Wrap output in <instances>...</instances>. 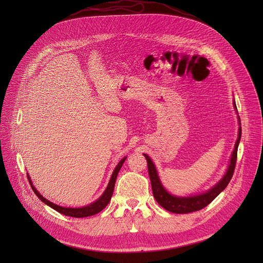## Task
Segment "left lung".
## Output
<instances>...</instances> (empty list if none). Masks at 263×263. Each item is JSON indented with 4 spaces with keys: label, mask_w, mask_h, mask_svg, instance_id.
I'll return each mask as SVG.
<instances>
[{
    "label": "left lung",
    "mask_w": 263,
    "mask_h": 263,
    "mask_svg": "<svg viewBox=\"0 0 263 263\" xmlns=\"http://www.w3.org/2000/svg\"><path fill=\"white\" fill-rule=\"evenodd\" d=\"M233 107H234V109H236V112L238 114L237 105L234 101H233ZM238 121H239L238 139H237L236 145H234V149L231 154V158L229 160V165L227 167V171L217 183H215L208 191L201 193V194L192 195V196H176V195L171 194V193L163 186L154 162L151 161V159L147 155L144 154V156L147 160V164H148V174H149V178L151 181V187H153L154 197L156 198L157 202L161 206H163L165 210H167L173 213H178V214L190 213V212L201 210L204 208V206L208 205L219 194V193H222L226 189V186L228 185V183L230 182L231 178H232L234 167H236L238 147H239V143L241 140L242 130H241V120H240L239 116H238Z\"/></svg>",
    "instance_id": "obj_1"
}]
</instances>
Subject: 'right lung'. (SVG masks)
I'll list each match as a JSON object with an SVG mask.
<instances>
[{
    "label": "right lung",
    "instance_id": "right-lung-1",
    "mask_svg": "<svg viewBox=\"0 0 263 263\" xmlns=\"http://www.w3.org/2000/svg\"><path fill=\"white\" fill-rule=\"evenodd\" d=\"M127 157H124L120 160V162L117 164V166L115 167L113 174H112V177H110L109 179V182L105 189V191L103 192V194L97 199L95 200L93 202L85 205V206H81V208H66V206H62V205H59V204H55L53 202H51L50 200L46 199L43 195H40V193L37 191V189L33 185V182L31 180V178L29 176V174H27V179H29L30 181V184L34 191V193L36 194V196L43 201L45 202L47 205L51 206L52 209L57 210L58 212L64 214V215H67V216H72V217H87V216H91V215H95L97 213H99L100 211H102L105 206L107 205V203L109 202L110 198H112V195H113V192H114V186H115V182H116V178H117V175L122 166L123 162L126 161Z\"/></svg>",
    "mask_w": 263,
    "mask_h": 263
}]
</instances>
